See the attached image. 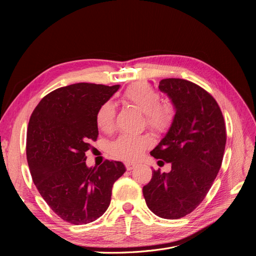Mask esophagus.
Segmentation results:
<instances>
[{
	"label": "esophagus",
	"instance_id": "1",
	"mask_svg": "<svg viewBox=\"0 0 256 256\" xmlns=\"http://www.w3.org/2000/svg\"><path fill=\"white\" fill-rule=\"evenodd\" d=\"M126 170H128V171H130V170H132L134 168L136 167V165L132 164V163H126Z\"/></svg>",
	"mask_w": 256,
	"mask_h": 256
}]
</instances>
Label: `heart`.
<instances>
[{"mask_svg": "<svg viewBox=\"0 0 256 256\" xmlns=\"http://www.w3.org/2000/svg\"><path fill=\"white\" fill-rule=\"evenodd\" d=\"M124 100L144 113L145 124L156 132L166 130L172 124L174 112L169 104L160 102V93L146 83H136L124 93ZM115 106L112 102H102L96 114V124L100 130L111 132L115 124ZM152 144L148 135H121L110 145V152L116 158L135 160Z\"/></svg>", "mask_w": 256, "mask_h": 256, "instance_id": "b5f03b06", "label": "heart"}]
</instances>
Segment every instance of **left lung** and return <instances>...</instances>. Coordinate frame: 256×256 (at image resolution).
I'll list each match as a JSON object with an SVG mask.
<instances>
[{
	"mask_svg": "<svg viewBox=\"0 0 256 256\" xmlns=\"http://www.w3.org/2000/svg\"><path fill=\"white\" fill-rule=\"evenodd\" d=\"M176 112L167 135L150 152L158 164L171 163V171H152L143 186L148 208L164 219H180L206 198L221 168L226 128L220 106L202 87L184 78H164Z\"/></svg>",
	"mask_w": 256,
	"mask_h": 256,
	"instance_id": "obj_1",
	"label": "left lung"
}]
</instances>
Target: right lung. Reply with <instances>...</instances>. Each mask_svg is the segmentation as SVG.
Returning a JSON list of instances; mask_svg holds the SVG:
<instances>
[{
	"mask_svg": "<svg viewBox=\"0 0 256 256\" xmlns=\"http://www.w3.org/2000/svg\"><path fill=\"white\" fill-rule=\"evenodd\" d=\"M119 85L78 83L50 92L34 109L26 132V160L38 192L70 224L96 221L109 208L114 182L126 172L118 160L86 166L98 136L96 114Z\"/></svg>",
	"mask_w": 256,
	"mask_h": 256,
	"instance_id": "right-lung-1",
	"label": "right lung"
}]
</instances>
